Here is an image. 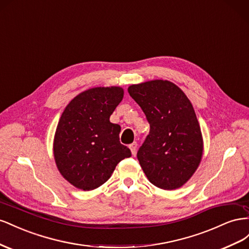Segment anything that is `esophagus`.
<instances>
[{"instance_id":"esophagus-1","label":"esophagus","mask_w":249,"mask_h":249,"mask_svg":"<svg viewBox=\"0 0 249 249\" xmlns=\"http://www.w3.org/2000/svg\"><path fill=\"white\" fill-rule=\"evenodd\" d=\"M129 148H130V150H131V153H132L133 155H136V153H137V148H138L137 142H134V143L130 144V145H129Z\"/></svg>"}]
</instances>
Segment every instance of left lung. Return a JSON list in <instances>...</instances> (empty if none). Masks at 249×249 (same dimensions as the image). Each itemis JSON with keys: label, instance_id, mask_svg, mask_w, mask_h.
Listing matches in <instances>:
<instances>
[{"label": "left lung", "instance_id": "1", "mask_svg": "<svg viewBox=\"0 0 249 249\" xmlns=\"http://www.w3.org/2000/svg\"><path fill=\"white\" fill-rule=\"evenodd\" d=\"M128 93L150 124V132L138 151L147 178L162 190L182 187L195 173L203 153L201 129L193 105L168 80L132 84Z\"/></svg>", "mask_w": 249, "mask_h": 249}]
</instances>
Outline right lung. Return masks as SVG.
Returning a JSON list of instances; mask_svg holds the SVG:
<instances>
[{
  "mask_svg": "<svg viewBox=\"0 0 249 249\" xmlns=\"http://www.w3.org/2000/svg\"><path fill=\"white\" fill-rule=\"evenodd\" d=\"M123 96L120 87L93 88L77 95L63 110L53 153L58 171L75 188H99L121 160L131 156L130 149L119 141L120 125L109 121Z\"/></svg>",
  "mask_w": 249,
  "mask_h": 249,
  "instance_id": "obj_1",
  "label": "right lung"
}]
</instances>
